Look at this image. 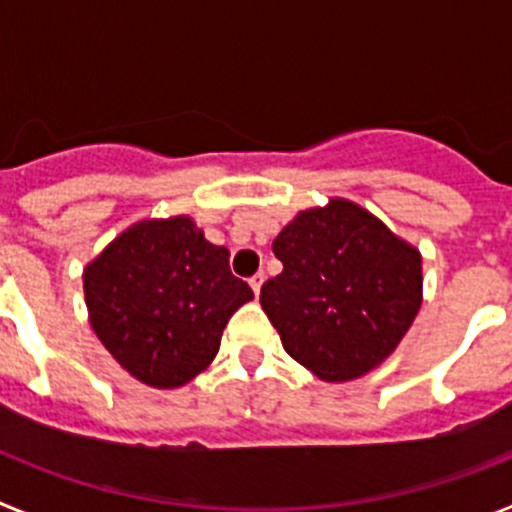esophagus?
Masks as SVG:
<instances>
[{
  "mask_svg": "<svg viewBox=\"0 0 512 512\" xmlns=\"http://www.w3.org/2000/svg\"><path fill=\"white\" fill-rule=\"evenodd\" d=\"M248 284H251L253 295L259 297V292H261V284H264V271H259V274H253V277L248 279Z\"/></svg>",
  "mask_w": 512,
  "mask_h": 512,
  "instance_id": "obj_1",
  "label": "esophagus"
}]
</instances>
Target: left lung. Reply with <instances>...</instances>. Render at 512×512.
Here are the masks:
<instances>
[{
	"instance_id": "left-lung-1",
	"label": "left lung",
	"mask_w": 512,
	"mask_h": 512,
	"mask_svg": "<svg viewBox=\"0 0 512 512\" xmlns=\"http://www.w3.org/2000/svg\"><path fill=\"white\" fill-rule=\"evenodd\" d=\"M271 248L284 269L261 287V307L297 364L323 382H348L390 359L423 302L413 243L330 197L297 212Z\"/></svg>"
}]
</instances>
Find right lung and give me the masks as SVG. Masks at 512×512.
Here are the masks:
<instances>
[{
  "label": "right lung",
  "instance_id": "obj_1",
  "mask_svg": "<svg viewBox=\"0 0 512 512\" xmlns=\"http://www.w3.org/2000/svg\"><path fill=\"white\" fill-rule=\"evenodd\" d=\"M228 259L174 215L138 220L84 266L89 323L130 377L176 390L212 364L230 315L253 300Z\"/></svg>",
  "mask_w": 512,
  "mask_h": 512
}]
</instances>
